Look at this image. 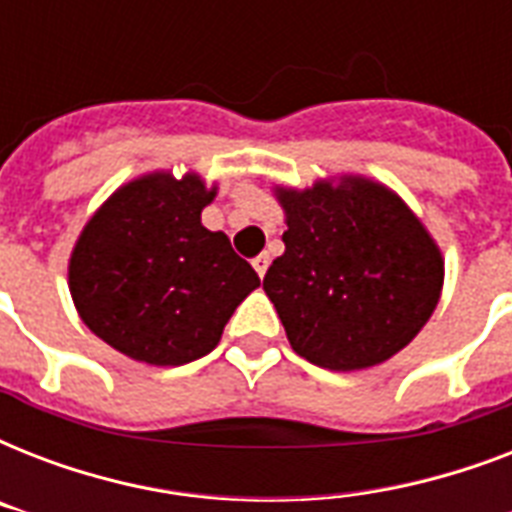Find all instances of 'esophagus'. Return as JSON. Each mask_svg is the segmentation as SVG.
I'll return each instance as SVG.
<instances>
[{"label":"esophagus","mask_w":512,"mask_h":512,"mask_svg":"<svg viewBox=\"0 0 512 512\" xmlns=\"http://www.w3.org/2000/svg\"><path fill=\"white\" fill-rule=\"evenodd\" d=\"M252 265H255L257 276H265V271H268V265H271V257H268V255H257L255 260H252Z\"/></svg>","instance_id":"esophagus-1"}]
</instances>
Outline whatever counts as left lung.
<instances>
[{
	"label": "left lung",
	"instance_id": "8db88e82",
	"mask_svg": "<svg viewBox=\"0 0 512 512\" xmlns=\"http://www.w3.org/2000/svg\"><path fill=\"white\" fill-rule=\"evenodd\" d=\"M284 255L263 279L297 356L332 372L382 364L433 316L444 257L420 217L382 183L342 175L276 188Z\"/></svg>",
	"mask_w": 512,
	"mask_h": 512
}]
</instances>
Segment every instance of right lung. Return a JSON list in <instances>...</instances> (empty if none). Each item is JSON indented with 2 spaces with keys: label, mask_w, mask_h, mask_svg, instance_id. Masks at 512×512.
I'll list each match as a JSON object with an SVG mask.
<instances>
[{
  "label": "right lung",
  "mask_w": 512,
  "mask_h": 512,
  "mask_svg": "<svg viewBox=\"0 0 512 512\" xmlns=\"http://www.w3.org/2000/svg\"><path fill=\"white\" fill-rule=\"evenodd\" d=\"M215 193L196 172H151L122 185L79 233L68 263L76 311L124 356L154 366L207 356L260 287L228 236L201 225Z\"/></svg>",
  "instance_id": "right-lung-1"
}]
</instances>
